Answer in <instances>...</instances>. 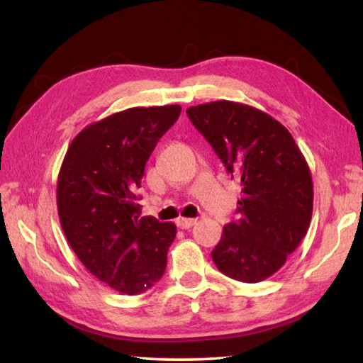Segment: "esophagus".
I'll return each instance as SVG.
<instances>
[{
    "label": "esophagus",
    "mask_w": 363,
    "mask_h": 363,
    "mask_svg": "<svg viewBox=\"0 0 363 363\" xmlns=\"http://www.w3.org/2000/svg\"><path fill=\"white\" fill-rule=\"evenodd\" d=\"M195 223H196L195 218H184V217H181V218L176 220L177 228H181V229H189V228L194 226Z\"/></svg>",
    "instance_id": "34e87169"
}]
</instances>
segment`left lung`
Instances as JSON below:
<instances>
[{
  "label": "left lung",
  "instance_id": "1",
  "mask_svg": "<svg viewBox=\"0 0 363 363\" xmlns=\"http://www.w3.org/2000/svg\"><path fill=\"white\" fill-rule=\"evenodd\" d=\"M187 115L242 186L240 218L223 228L212 251L221 273L260 282L279 269L311 226L313 184L287 128L256 107L220 99Z\"/></svg>",
  "mask_w": 363,
  "mask_h": 363
}]
</instances>
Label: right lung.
<instances>
[{
	"label": "right lung",
	"instance_id": "add662e5",
	"mask_svg": "<svg viewBox=\"0 0 363 363\" xmlns=\"http://www.w3.org/2000/svg\"><path fill=\"white\" fill-rule=\"evenodd\" d=\"M181 106L130 107L84 128L73 138L57 177V213L72 250L96 279L137 295L167 267L174 223L138 217L145 164Z\"/></svg>",
	"mask_w": 363,
	"mask_h": 363
}]
</instances>
